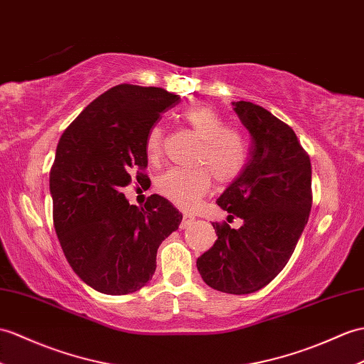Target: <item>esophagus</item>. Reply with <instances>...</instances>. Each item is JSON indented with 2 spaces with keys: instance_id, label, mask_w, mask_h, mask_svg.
Masks as SVG:
<instances>
[{
  "instance_id": "obj_1",
  "label": "esophagus",
  "mask_w": 364,
  "mask_h": 364,
  "mask_svg": "<svg viewBox=\"0 0 364 364\" xmlns=\"http://www.w3.org/2000/svg\"><path fill=\"white\" fill-rule=\"evenodd\" d=\"M196 220V218H193L192 215H188V214H184V217H183V220H181V225H180V228L181 230H186V228L188 226H191L192 225V222Z\"/></svg>"
}]
</instances>
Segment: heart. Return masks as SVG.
I'll return each instance as SVG.
<instances>
[{
  "label": "heart",
  "mask_w": 364,
  "mask_h": 364,
  "mask_svg": "<svg viewBox=\"0 0 364 364\" xmlns=\"http://www.w3.org/2000/svg\"><path fill=\"white\" fill-rule=\"evenodd\" d=\"M181 119L201 139L196 163L205 167L193 171L171 168L159 176L158 191L173 205L191 210L209 192L213 184L210 173L220 184L239 178L248 161V144L240 132L226 129L222 117L209 107H189ZM161 125H154L146 138V154L150 159L161 154Z\"/></svg>",
  "instance_id": "b5f03b06"
}]
</instances>
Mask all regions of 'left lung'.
<instances>
[{
    "label": "left lung",
    "mask_w": 364,
    "mask_h": 364,
    "mask_svg": "<svg viewBox=\"0 0 364 364\" xmlns=\"http://www.w3.org/2000/svg\"><path fill=\"white\" fill-rule=\"evenodd\" d=\"M232 109L251 134V150L217 205L243 225L213 223L217 240L197 268L213 289L248 294L272 282L296 248L311 209V166L294 132L268 109L245 100Z\"/></svg>",
    "instance_id": "left-lung-1"
}]
</instances>
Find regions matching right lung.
Masks as SVG:
<instances>
[{
    "label": "right lung",
    "mask_w": 364,
    "mask_h": 364,
    "mask_svg": "<svg viewBox=\"0 0 364 364\" xmlns=\"http://www.w3.org/2000/svg\"><path fill=\"white\" fill-rule=\"evenodd\" d=\"M178 100L163 88L116 85L92 100L58 141L49 173L55 232L74 273L100 293L142 289L156 269L159 245L183 220L158 193L144 208L124 196L134 168L147 167L149 130ZM136 180L146 175L138 172Z\"/></svg>",
    "instance_id": "add662e5"
}]
</instances>
